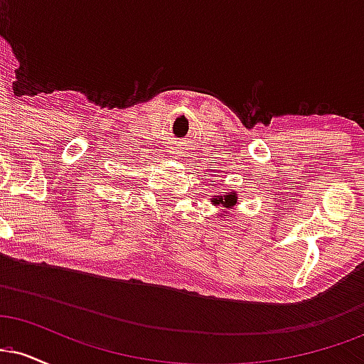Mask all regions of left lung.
I'll list each match as a JSON object with an SVG mask.
<instances>
[{"label": "left lung", "mask_w": 364, "mask_h": 364, "mask_svg": "<svg viewBox=\"0 0 364 364\" xmlns=\"http://www.w3.org/2000/svg\"><path fill=\"white\" fill-rule=\"evenodd\" d=\"M210 200L215 207L220 208V214L217 217H220V219H223V217L225 214H229V210H231V208L237 203V193L236 191H229V193L214 196V198H210Z\"/></svg>", "instance_id": "obj_1"}]
</instances>
